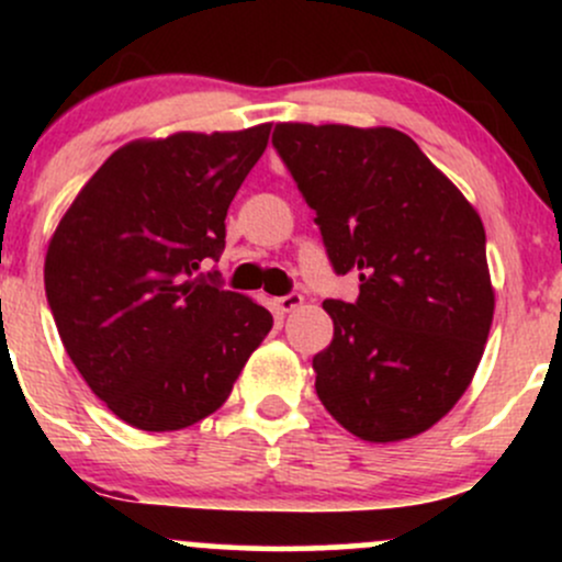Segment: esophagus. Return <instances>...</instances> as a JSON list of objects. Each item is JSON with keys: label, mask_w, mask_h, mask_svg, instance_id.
<instances>
[{"label": "esophagus", "mask_w": 562, "mask_h": 562, "mask_svg": "<svg viewBox=\"0 0 562 562\" xmlns=\"http://www.w3.org/2000/svg\"><path fill=\"white\" fill-rule=\"evenodd\" d=\"M303 303V295L301 293H288V295H280V299H277V308H280V312H293V308H299Z\"/></svg>", "instance_id": "esophagus-1"}]
</instances>
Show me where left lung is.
<instances>
[{
    "label": "left lung",
    "mask_w": 562,
    "mask_h": 562,
    "mask_svg": "<svg viewBox=\"0 0 562 562\" xmlns=\"http://www.w3.org/2000/svg\"><path fill=\"white\" fill-rule=\"evenodd\" d=\"M272 145L333 269L362 282L353 303H322L333 340L314 357L319 402L362 441L423 434L460 402L492 330L479 211L398 128L277 124Z\"/></svg>",
    "instance_id": "obj_1"
}]
</instances>
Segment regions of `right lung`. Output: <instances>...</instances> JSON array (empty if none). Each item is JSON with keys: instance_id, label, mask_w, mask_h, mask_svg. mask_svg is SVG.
<instances>
[{"instance_id": "obj_1", "label": "right lung", "mask_w": 562, "mask_h": 562, "mask_svg": "<svg viewBox=\"0 0 562 562\" xmlns=\"http://www.w3.org/2000/svg\"><path fill=\"white\" fill-rule=\"evenodd\" d=\"M269 132L128 142L49 240L44 288L63 346L132 428L166 434L209 417L272 330L267 308L200 272L222 256L227 209Z\"/></svg>"}]
</instances>
